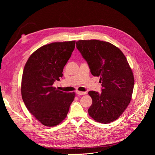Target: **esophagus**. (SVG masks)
Instances as JSON below:
<instances>
[{
    "label": "esophagus",
    "instance_id": "obj_1",
    "mask_svg": "<svg viewBox=\"0 0 155 155\" xmlns=\"http://www.w3.org/2000/svg\"><path fill=\"white\" fill-rule=\"evenodd\" d=\"M77 94L79 95H84L87 94V92H80V91H77L76 92Z\"/></svg>",
    "mask_w": 155,
    "mask_h": 155
}]
</instances>
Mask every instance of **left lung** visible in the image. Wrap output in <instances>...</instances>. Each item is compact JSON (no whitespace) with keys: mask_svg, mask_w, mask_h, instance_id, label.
Returning <instances> with one entry per match:
<instances>
[{"mask_svg":"<svg viewBox=\"0 0 155 155\" xmlns=\"http://www.w3.org/2000/svg\"><path fill=\"white\" fill-rule=\"evenodd\" d=\"M77 48L94 77H100L102 92L89 91L92 104L88 114L107 124L116 120L131 101L134 78L126 56L119 48L103 41L79 40Z\"/></svg>","mask_w":155,"mask_h":155,"instance_id":"left-lung-1","label":"left lung"}]
</instances>
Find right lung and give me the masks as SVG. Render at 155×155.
Segmentation results:
<instances>
[{"label": "right lung", "instance_id": "add662e5", "mask_svg": "<svg viewBox=\"0 0 155 155\" xmlns=\"http://www.w3.org/2000/svg\"><path fill=\"white\" fill-rule=\"evenodd\" d=\"M75 46V41L56 42L38 48L24 66L21 95L28 110L44 126H56L66 118L75 93L53 87Z\"/></svg>", "mask_w": 155, "mask_h": 155}]
</instances>
